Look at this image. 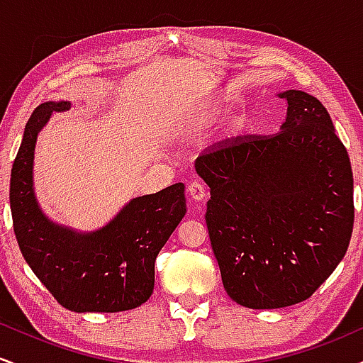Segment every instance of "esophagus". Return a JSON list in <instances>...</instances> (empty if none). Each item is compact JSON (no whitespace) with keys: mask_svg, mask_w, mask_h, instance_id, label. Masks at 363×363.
Returning <instances> with one entry per match:
<instances>
[{"mask_svg":"<svg viewBox=\"0 0 363 363\" xmlns=\"http://www.w3.org/2000/svg\"><path fill=\"white\" fill-rule=\"evenodd\" d=\"M187 194H189L194 201H203V199H206V187L203 182L194 181L187 186Z\"/></svg>","mask_w":363,"mask_h":363,"instance_id":"34e87169","label":"esophagus"}]
</instances>
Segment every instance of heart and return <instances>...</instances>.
I'll return each mask as SVG.
<instances>
[{
  "label": "heart",
  "mask_w": 363,
  "mask_h": 363,
  "mask_svg": "<svg viewBox=\"0 0 363 363\" xmlns=\"http://www.w3.org/2000/svg\"><path fill=\"white\" fill-rule=\"evenodd\" d=\"M218 114H220L218 107H210V109L203 112V114H199L198 118H194L193 123H191V129H203V128L210 126V124L213 123L216 118H218ZM232 124H234V128H237L239 121H234Z\"/></svg>",
  "instance_id": "obj_1"
}]
</instances>
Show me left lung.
Wrapping results in <instances>:
<instances>
[{
	"instance_id": "left-lung-1",
	"label": "left lung",
	"mask_w": 363,
	"mask_h": 363,
	"mask_svg": "<svg viewBox=\"0 0 363 363\" xmlns=\"http://www.w3.org/2000/svg\"><path fill=\"white\" fill-rule=\"evenodd\" d=\"M280 131L235 136L196 158L206 227L228 297L249 309L309 298L347 252L353 174L326 107L302 90Z\"/></svg>"
}]
</instances>
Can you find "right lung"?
Masks as SVG:
<instances>
[{
  "mask_svg": "<svg viewBox=\"0 0 363 363\" xmlns=\"http://www.w3.org/2000/svg\"><path fill=\"white\" fill-rule=\"evenodd\" d=\"M69 107V102L40 104L25 126L10 179L16 242L35 277L66 309H135L153 294L158 252L186 215L184 184L131 199L106 227L89 234L52 223L34 194V150L52 111Z\"/></svg>",
  "mask_w": 363,
  "mask_h": 363,
  "instance_id": "1",
  "label": "right lung"
}]
</instances>
